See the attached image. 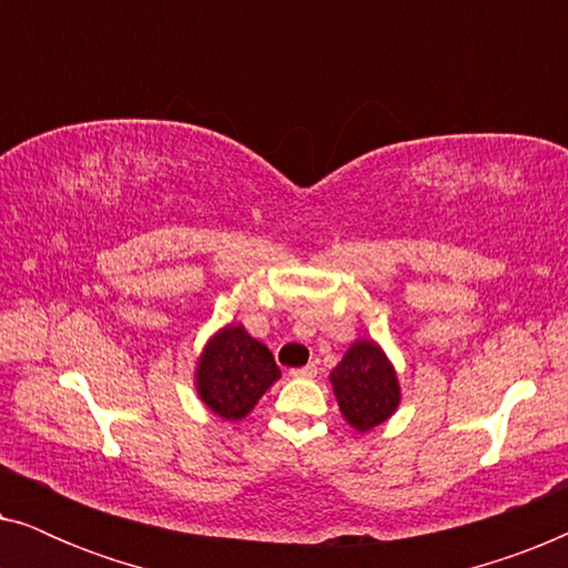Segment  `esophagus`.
<instances>
[{"instance_id":"1","label":"esophagus","mask_w":568,"mask_h":568,"mask_svg":"<svg viewBox=\"0 0 568 568\" xmlns=\"http://www.w3.org/2000/svg\"><path fill=\"white\" fill-rule=\"evenodd\" d=\"M290 375H292V377H315V375H317V364H305V367L292 369Z\"/></svg>"}]
</instances>
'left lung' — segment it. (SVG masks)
<instances>
[{
    "mask_svg": "<svg viewBox=\"0 0 568 568\" xmlns=\"http://www.w3.org/2000/svg\"><path fill=\"white\" fill-rule=\"evenodd\" d=\"M338 408L356 432H369L387 422L400 403L393 364L375 341H356L331 372Z\"/></svg>",
    "mask_w": 568,
    "mask_h": 568,
    "instance_id": "left-lung-1",
    "label": "left lung"
}]
</instances>
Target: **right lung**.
<instances>
[{"label":"right lung","instance_id":"add662e5","mask_svg":"<svg viewBox=\"0 0 568 568\" xmlns=\"http://www.w3.org/2000/svg\"><path fill=\"white\" fill-rule=\"evenodd\" d=\"M282 377L274 354L261 341L247 336L243 325H227L209 341L196 367L201 400L222 416L237 422L258 403L263 393Z\"/></svg>","mask_w":568,"mask_h":568}]
</instances>
